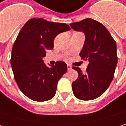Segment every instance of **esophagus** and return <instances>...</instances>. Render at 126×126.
Wrapping results in <instances>:
<instances>
[{
	"label": "esophagus",
	"instance_id": "1",
	"mask_svg": "<svg viewBox=\"0 0 126 126\" xmlns=\"http://www.w3.org/2000/svg\"><path fill=\"white\" fill-rule=\"evenodd\" d=\"M67 68H68V70H71V69H72V66H71L70 65L68 64V65H67Z\"/></svg>",
	"mask_w": 126,
	"mask_h": 126
}]
</instances>
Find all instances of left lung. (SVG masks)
I'll return each instance as SVG.
<instances>
[{"instance_id": "1", "label": "left lung", "mask_w": 126, "mask_h": 126, "mask_svg": "<svg viewBox=\"0 0 126 126\" xmlns=\"http://www.w3.org/2000/svg\"><path fill=\"white\" fill-rule=\"evenodd\" d=\"M70 26L75 31L85 33V44L79 56L89 61L85 73L73 67L78 78L73 82L72 89L76 98L92 100L100 96L112 82L118 62L116 44L107 28L94 19L87 18Z\"/></svg>"}]
</instances>
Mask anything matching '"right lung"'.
<instances>
[{
    "mask_svg": "<svg viewBox=\"0 0 126 126\" xmlns=\"http://www.w3.org/2000/svg\"><path fill=\"white\" fill-rule=\"evenodd\" d=\"M70 27L65 23L33 18L26 22L14 43L10 63L20 90L36 101L50 100L55 96L58 80L67 72V65L57 61L48 67L43 58L53 48L56 36Z\"/></svg>",
    "mask_w": 126,
    "mask_h": 126,
    "instance_id": "add662e5",
    "label": "right lung"
}]
</instances>
